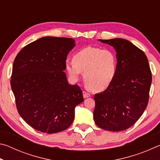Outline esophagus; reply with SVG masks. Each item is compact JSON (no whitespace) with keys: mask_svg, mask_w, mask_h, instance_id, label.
I'll use <instances>...</instances> for the list:
<instances>
[{"mask_svg":"<svg viewBox=\"0 0 160 160\" xmlns=\"http://www.w3.org/2000/svg\"><path fill=\"white\" fill-rule=\"evenodd\" d=\"M82 94H83L84 98H88V97H90V94L88 93V92H85V91H83Z\"/></svg>","mask_w":160,"mask_h":160,"instance_id":"34e87169","label":"esophagus"}]
</instances>
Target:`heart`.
Here are the masks:
<instances>
[{
	"label": "heart",
	"mask_w": 160,
	"mask_h": 160,
	"mask_svg": "<svg viewBox=\"0 0 160 160\" xmlns=\"http://www.w3.org/2000/svg\"><path fill=\"white\" fill-rule=\"evenodd\" d=\"M66 70L72 80L77 81L82 72L85 83L94 92L109 88L117 72V58L112 50L88 47L75 53L72 63H66Z\"/></svg>",
	"instance_id": "heart-1"
}]
</instances>
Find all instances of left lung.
<instances>
[{
  "mask_svg": "<svg viewBox=\"0 0 160 160\" xmlns=\"http://www.w3.org/2000/svg\"><path fill=\"white\" fill-rule=\"evenodd\" d=\"M114 48L117 72L111 85L94 95L96 125L109 131L128 129L148 106L152 72L145 53L126 39H99Z\"/></svg>",
  "mask_w": 160,
  "mask_h": 160,
  "instance_id": "1",
  "label": "left lung"
}]
</instances>
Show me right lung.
Instances as JSON below:
<instances>
[{
	"label": "right lung",
	"mask_w": 160,
	"mask_h": 160,
	"mask_svg": "<svg viewBox=\"0 0 160 160\" xmlns=\"http://www.w3.org/2000/svg\"><path fill=\"white\" fill-rule=\"evenodd\" d=\"M71 38L45 37L25 46L13 63L10 85L19 114L32 128L48 134L71 125L75 107L84 101L67 80L66 61Z\"/></svg>",
	"instance_id": "right-lung-1"
}]
</instances>
